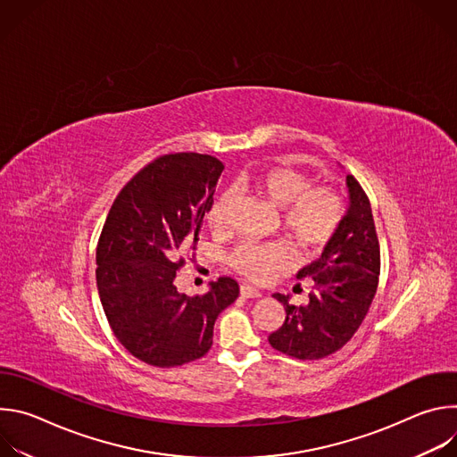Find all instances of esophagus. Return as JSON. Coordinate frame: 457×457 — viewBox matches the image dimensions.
Instances as JSON below:
<instances>
[{
  "mask_svg": "<svg viewBox=\"0 0 457 457\" xmlns=\"http://www.w3.org/2000/svg\"><path fill=\"white\" fill-rule=\"evenodd\" d=\"M240 295H242L244 298H258V296H262V293H260L258 289H254V287L249 286V284H242V286H240Z\"/></svg>",
  "mask_w": 457,
  "mask_h": 457,
  "instance_id": "34e87169",
  "label": "esophagus"
}]
</instances>
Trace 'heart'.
I'll use <instances>...</instances> for the list:
<instances>
[{"label":"heart","mask_w":457,"mask_h":457,"mask_svg":"<svg viewBox=\"0 0 457 457\" xmlns=\"http://www.w3.org/2000/svg\"><path fill=\"white\" fill-rule=\"evenodd\" d=\"M245 184L282 208V228L305 253L321 249L338 231L344 219V199L333 186L314 184V179L295 166L270 164L251 171ZM235 191L224 189L208 212V224L222 231L229 224ZM289 262L284 242H242L229 256V266L251 282H264Z\"/></svg>","instance_id":"1"}]
</instances>
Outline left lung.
Returning a JSON list of instances; mask_svg holds the SVG:
<instances>
[{
	"label": "left lung",
	"mask_w": 457,
	"mask_h": 457,
	"mask_svg": "<svg viewBox=\"0 0 457 457\" xmlns=\"http://www.w3.org/2000/svg\"><path fill=\"white\" fill-rule=\"evenodd\" d=\"M351 206L337 235L321 256L298 273L312 282L307 305L286 307L282 328L270 335V344L296 360H320L340 351L360 329L376 295L379 278V242L367 193L347 175ZM300 287V284H298Z\"/></svg>",
	"instance_id": "left-lung-1"
}]
</instances>
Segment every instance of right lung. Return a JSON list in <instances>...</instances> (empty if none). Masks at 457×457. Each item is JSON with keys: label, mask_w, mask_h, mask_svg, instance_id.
<instances>
[{"label": "right lung", "mask_w": 457, "mask_h": 457, "mask_svg": "<svg viewBox=\"0 0 457 457\" xmlns=\"http://www.w3.org/2000/svg\"><path fill=\"white\" fill-rule=\"evenodd\" d=\"M222 170L206 154L159 155L126 182L104 220L96 249L101 303L117 340L148 365L203 358L217 316L238 296L231 277L197 296L173 284L186 264L182 251L197 249Z\"/></svg>", "instance_id": "add662e5"}]
</instances>
